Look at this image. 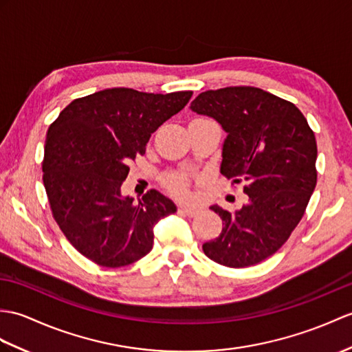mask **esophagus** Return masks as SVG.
I'll use <instances>...</instances> for the list:
<instances>
[{
	"label": "esophagus",
	"mask_w": 352,
	"mask_h": 352,
	"mask_svg": "<svg viewBox=\"0 0 352 352\" xmlns=\"http://www.w3.org/2000/svg\"><path fill=\"white\" fill-rule=\"evenodd\" d=\"M179 211L184 213L186 216L193 217V216L201 213V208L199 207H192V206H182V207H179Z\"/></svg>",
	"instance_id": "34e87169"
}]
</instances>
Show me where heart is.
Here are the masks:
<instances>
[{
  "label": "heart",
  "mask_w": 352,
  "mask_h": 352,
  "mask_svg": "<svg viewBox=\"0 0 352 352\" xmlns=\"http://www.w3.org/2000/svg\"><path fill=\"white\" fill-rule=\"evenodd\" d=\"M168 187L170 190H173L175 195L178 196H187L189 195V187H187V182L179 175H175V177H170L168 178L166 182Z\"/></svg>",
  "instance_id": "heart-1"
}]
</instances>
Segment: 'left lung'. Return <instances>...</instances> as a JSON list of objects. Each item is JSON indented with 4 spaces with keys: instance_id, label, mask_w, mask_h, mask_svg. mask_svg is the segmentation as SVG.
Listing matches in <instances>:
<instances>
[{
    "instance_id": "1",
    "label": "left lung",
    "mask_w": 352,
    "mask_h": 352,
    "mask_svg": "<svg viewBox=\"0 0 352 352\" xmlns=\"http://www.w3.org/2000/svg\"><path fill=\"white\" fill-rule=\"evenodd\" d=\"M190 109L222 126L220 173L244 183L249 196L235 213L211 207L223 228L202 250L220 265H255L283 246L305 214L316 186L315 135L296 104L255 87L204 91Z\"/></svg>"
}]
</instances>
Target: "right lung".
<instances>
[{
	"label": "right lung",
	"mask_w": 352,
	"mask_h": 352,
	"mask_svg": "<svg viewBox=\"0 0 352 352\" xmlns=\"http://www.w3.org/2000/svg\"><path fill=\"white\" fill-rule=\"evenodd\" d=\"M192 94L108 88L73 100L49 126L42 168L52 216L72 246L97 265L117 268L144 258L153 249L154 225L177 211L154 189L136 204L121 195V184L151 133Z\"/></svg>",
	"instance_id": "obj_1"
}]
</instances>
